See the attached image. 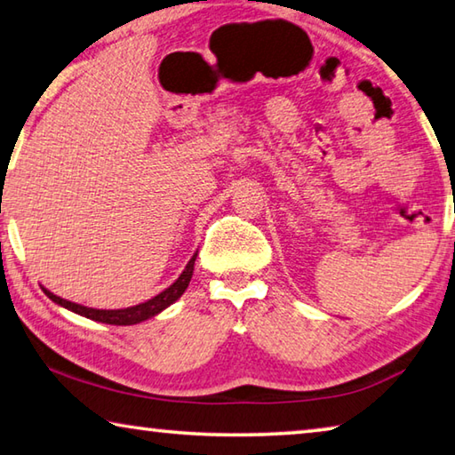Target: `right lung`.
<instances>
[{"instance_id":"right-lung-1","label":"right lung","mask_w":455,"mask_h":455,"mask_svg":"<svg viewBox=\"0 0 455 455\" xmlns=\"http://www.w3.org/2000/svg\"><path fill=\"white\" fill-rule=\"evenodd\" d=\"M195 260H196V252L192 255L187 268H184L179 279H176L171 284V287L164 289L163 292H158L156 297L148 299V301H144L140 305H134V307H126V309H92V307H84V305H78V303L66 301V299L53 295V292L48 291L45 287H42V289L53 303L64 307V309H68V311L78 313L86 319L98 321V323H108V325H136V323H142L146 319H150V317H154V315H158L160 311H164L166 307H171L174 301H179V299L182 297V292L187 291L188 283L192 279V271H195Z\"/></svg>"}]
</instances>
